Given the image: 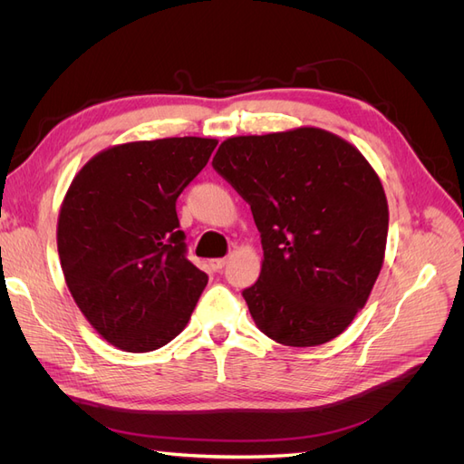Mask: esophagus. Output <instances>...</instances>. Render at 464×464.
<instances>
[{
    "label": "esophagus",
    "mask_w": 464,
    "mask_h": 464,
    "mask_svg": "<svg viewBox=\"0 0 464 464\" xmlns=\"http://www.w3.org/2000/svg\"><path fill=\"white\" fill-rule=\"evenodd\" d=\"M224 265H227V259H210V266H213V271H222Z\"/></svg>",
    "instance_id": "34e87169"
}]
</instances>
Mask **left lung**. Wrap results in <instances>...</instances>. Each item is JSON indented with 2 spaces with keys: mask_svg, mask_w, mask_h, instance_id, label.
<instances>
[{
  "mask_svg": "<svg viewBox=\"0 0 464 464\" xmlns=\"http://www.w3.org/2000/svg\"><path fill=\"white\" fill-rule=\"evenodd\" d=\"M213 168L261 234V275L242 292L256 325L286 346L339 336L383 265L389 208L373 168L317 128L227 139Z\"/></svg>",
  "mask_w": 464,
  "mask_h": 464,
  "instance_id": "obj_1",
  "label": "left lung"
}]
</instances>
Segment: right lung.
Listing matches in <instances>:
<instances>
[{"instance_id": "obj_1", "label": "right lung", "mask_w": 464, "mask_h": 464, "mask_svg": "<svg viewBox=\"0 0 464 464\" xmlns=\"http://www.w3.org/2000/svg\"><path fill=\"white\" fill-rule=\"evenodd\" d=\"M215 147L201 137L111 147L67 189L58 220L67 288L91 325L125 353L170 343L207 286L188 259L176 201Z\"/></svg>"}]
</instances>
